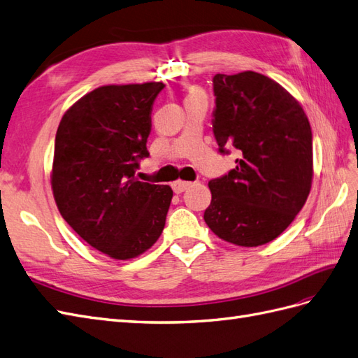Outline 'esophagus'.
<instances>
[{
	"label": "esophagus",
	"instance_id": "1",
	"mask_svg": "<svg viewBox=\"0 0 358 358\" xmlns=\"http://www.w3.org/2000/svg\"><path fill=\"white\" fill-rule=\"evenodd\" d=\"M190 185H192V182H189V181L178 180V181L172 182V189H173V192H176V194H181V192H185L186 189H189Z\"/></svg>",
	"mask_w": 358,
	"mask_h": 358
}]
</instances>
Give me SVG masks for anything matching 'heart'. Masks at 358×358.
<instances>
[{
    "instance_id": "obj_1",
    "label": "heart",
    "mask_w": 358,
    "mask_h": 358,
    "mask_svg": "<svg viewBox=\"0 0 358 358\" xmlns=\"http://www.w3.org/2000/svg\"><path fill=\"white\" fill-rule=\"evenodd\" d=\"M194 95H201V92H199L198 89H192V90H190V94H189V96H194Z\"/></svg>"
}]
</instances>
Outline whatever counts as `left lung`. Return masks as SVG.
I'll list each match as a JSON object with an SVG mask.
<instances>
[{"label": "left lung", "mask_w": 358, "mask_h": 358, "mask_svg": "<svg viewBox=\"0 0 358 358\" xmlns=\"http://www.w3.org/2000/svg\"><path fill=\"white\" fill-rule=\"evenodd\" d=\"M213 133L219 151L241 157L208 182L204 221L219 239L260 246L286 230L304 207L313 180V137L296 98L254 71L213 77Z\"/></svg>", "instance_id": "obj_1"}]
</instances>
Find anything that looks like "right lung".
Masks as SVG:
<instances>
[{
    "mask_svg": "<svg viewBox=\"0 0 358 358\" xmlns=\"http://www.w3.org/2000/svg\"><path fill=\"white\" fill-rule=\"evenodd\" d=\"M160 81L101 86L72 104L57 128L52 195L63 219L92 248L116 260L143 254L160 237L172 189L139 181L148 157Z\"/></svg>",
    "mask_w": 358,
    "mask_h": 358,
    "instance_id": "1",
    "label": "right lung"
}]
</instances>
